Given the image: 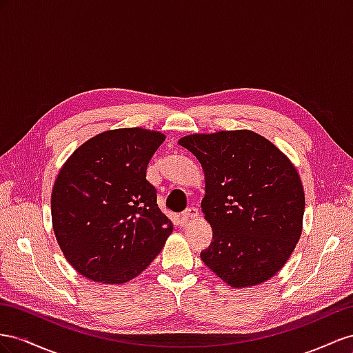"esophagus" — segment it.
<instances>
[{
    "label": "esophagus",
    "instance_id": "34e87169",
    "mask_svg": "<svg viewBox=\"0 0 353 353\" xmlns=\"http://www.w3.org/2000/svg\"><path fill=\"white\" fill-rule=\"evenodd\" d=\"M198 210L195 208V207H189V208H186L183 213H182V216H183V219H186V220H194V219H196L198 217Z\"/></svg>",
    "mask_w": 353,
    "mask_h": 353
}]
</instances>
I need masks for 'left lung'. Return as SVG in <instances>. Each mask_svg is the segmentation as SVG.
Masks as SVG:
<instances>
[{
    "label": "left lung",
    "mask_w": 353,
    "mask_h": 353,
    "mask_svg": "<svg viewBox=\"0 0 353 353\" xmlns=\"http://www.w3.org/2000/svg\"><path fill=\"white\" fill-rule=\"evenodd\" d=\"M205 177L201 201L213 243L201 253L234 288L263 284L293 253L303 229L305 190L294 164L251 130L195 133L179 140Z\"/></svg>",
    "instance_id": "left-lung-1"
}]
</instances>
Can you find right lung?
Instances as JSON below:
<instances>
[{
  "label": "right lung",
  "instance_id": "obj_1",
  "mask_svg": "<svg viewBox=\"0 0 353 353\" xmlns=\"http://www.w3.org/2000/svg\"><path fill=\"white\" fill-rule=\"evenodd\" d=\"M165 134L142 127L99 133L74 150L52 190L57 244L78 274L125 284L152 263L173 232L146 180Z\"/></svg>",
  "mask_w": 353,
  "mask_h": 353
}]
</instances>
